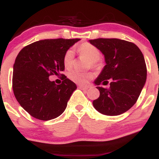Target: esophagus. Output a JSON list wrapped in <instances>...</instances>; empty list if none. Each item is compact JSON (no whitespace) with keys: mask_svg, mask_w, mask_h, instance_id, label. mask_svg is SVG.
Wrapping results in <instances>:
<instances>
[{"mask_svg":"<svg viewBox=\"0 0 159 159\" xmlns=\"http://www.w3.org/2000/svg\"><path fill=\"white\" fill-rule=\"evenodd\" d=\"M78 88L81 89L82 90H87V89H88V87H84V86L82 85H79L78 86Z\"/></svg>","mask_w":159,"mask_h":159,"instance_id":"1","label":"esophagus"}]
</instances>
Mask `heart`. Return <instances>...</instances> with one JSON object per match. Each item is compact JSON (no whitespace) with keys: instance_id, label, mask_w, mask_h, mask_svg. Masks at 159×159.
<instances>
[{"instance_id":"1","label":"heart","mask_w":159,"mask_h":159,"mask_svg":"<svg viewBox=\"0 0 159 159\" xmlns=\"http://www.w3.org/2000/svg\"><path fill=\"white\" fill-rule=\"evenodd\" d=\"M78 52L82 56L85 57L92 63L95 67L98 66V61L101 58V52L93 45L88 43H82L78 48ZM74 52L72 49H69L63 56V65L67 69H71L74 64ZM93 75L90 72H82L78 70H72L69 72L68 78L74 83L80 85H86L92 78Z\"/></svg>"}]
</instances>
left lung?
Returning a JSON list of instances; mask_svg holds the SVG:
<instances>
[{"instance_id":"1","label":"left lung","mask_w":159,"mask_h":159,"mask_svg":"<svg viewBox=\"0 0 159 159\" xmlns=\"http://www.w3.org/2000/svg\"><path fill=\"white\" fill-rule=\"evenodd\" d=\"M105 57V64L94 81L100 96L93 102L96 111L107 116L126 112L139 97L147 80V66L141 51L134 43L119 39L89 40ZM108 89L98 86L107 85Z\"/></svg>"}]
</instances>
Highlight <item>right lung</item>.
Wrapping results in <instances>:
<instances>
[{"mask_svg":"<svg viewBox=\"0 0 159 159\" xmlns=\"http://www.w3.org/2000/svg\"><path fill=\"white\" fill-rule=\"evenodd\" d=\"M80 39H44L20 51L13 65L12 90L21 107L36 119L50 120L61 115L77 89L63 75L61 84L49 80L64 70L63 56Z\"/></svg>","mask_w":159,"mask_h":159,"instance_id":"add662e5","label":"right lung"}]
</instances>
